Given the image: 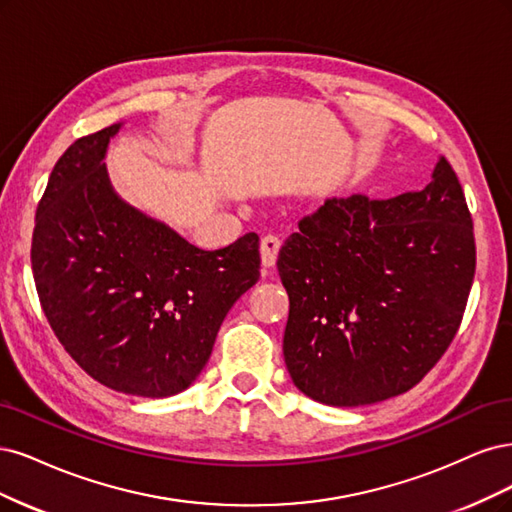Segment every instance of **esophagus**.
Masks as SVG:
<instances>
[{
    "mask_svg": "<svg viewBox=\"0 0 512 512\" xmlns=\"http://www.w3.org/2000/svg\"><path fill=\"white\" fill-rule=\"evenodd\" d=\"M280 238L274 234H268L261 238V263L263 268H274V263L278 259V251H280Z\"/></svg>",
    "mask_w": 512,
    "mask_h": 512,
    "instance_id": "34e87169",
    "label": "esophagus"
}]
</instances>
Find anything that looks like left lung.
Returning a JSON list of instances; mask_svg holds the SVG:
<instances>
[{
  "label": "left lung",
  "mask_w": 512,
  "mask_h": 512,
  "mask_svg": "<svg viewBox=\"0 0 512 512\" xmlns=\"http://www.w3.org/2000/svg\"><path fill=\"white\" fill-rule=\"evenodd\" d=\"M278 253L293 385L329 406L406 393L449 349L476 268L472 217L440 157L423 191L327 200Z\"/></svg>",
  "instance_id": "8db88e82"
}]
</instances>
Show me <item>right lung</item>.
<instances>
[{
  "instance_id": "add662e5",
  "label": "right lung",
  "mask_w": 512,
  "mask_h": 512,
  "mask_svg": "<svg viewBox=\"0 0 512 512\" xmlns=\"http://www.w3.org/2000/svg\"><path fill=\"white\" fill-rule=\"evenodd\" d=\"M110 125L78 138L36 210L31 270L76 364L114 391L168 398L202 372L225 315L259 280V236L202 251L112 191Z\"/></svg>"
}]
</instances>
